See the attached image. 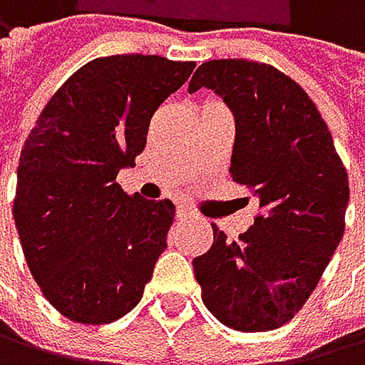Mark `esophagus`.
Returning <instances> with one entry per match:
<instances>
[{
	"mask_svg": "<svg viewBox=\"0 0 365 365\" xmlns=\"http://www.w3.org/2000/svg\"><path fill=\"white\" fill-rule=\"evenodd\" d=\"M177 217H179V220H186V217H190V210H188L186 206H177Z\"/></svg>",
	"mask_w": 365,
	"mask_h": 365,
	"instance_id": "1",
	"label": "esophagus"
}]
</instances>
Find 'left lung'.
<instances>
[{"label":"left lung","instance_id":"8db88e82","mask_svg":"<svg viewBox=\"0 0 365 365\" xmlns=\"http://www.w3.org/2000/svg\"><path fill=\"white\" fill-rule=\"evenodd\" d=\"M202 87L233 109L231 177L258 197V213L237 240L213 227V247L192 260L195 278L220 323L276 330L301 312L344 237L346 165L314 101L272 64L208 60L188 91Z\"/></svg>","mask_w":365,"mask_h":365}]
</instances>
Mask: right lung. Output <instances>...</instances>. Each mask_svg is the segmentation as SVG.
Segmentation results:
<instances>
[{"mask_svg": "<svg viewBox=\"0 0 365 365\" xmlns=\"http://www.w3.org/2000/svg\"><path fill=\"white\" fill-rule=\"evenodd\" d=\"M192 69L143 53L96 58L58 87L26 136L13 220L40 292L73 323H112L141 301L175 206L123 192L116 177Z\"/></svg>", "mask_w": 365, "mask_h": 365, "instance_id": "add662e5", "label": "right lung"}]
</instances>
